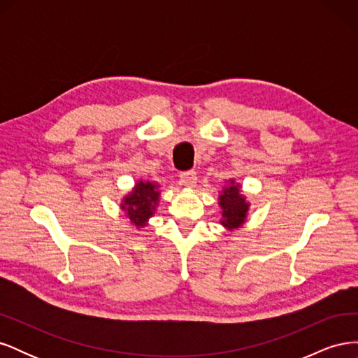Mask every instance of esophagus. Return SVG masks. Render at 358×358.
Wrapping results in <instances>:
<instances>
[{
  "label": "esophagus",
  "instance_id": "esophagus-1",
  "mask_svg": "<svg viewBox=\"0 0 358 358\" xmlns=\"http://www.w3.org/2000/svg\"><path fill=\"white\" fill-rule=\"evenodd\" d=\"M180 183L187 188H194L197 185V175L196 171H187L180 175Z\"/></svg>",
  "mask_w": 358,
  "mask_h": 358
}]
</instances>
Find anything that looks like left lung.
<instances>
[{
	"mask_svg": "<svg viewBox=\"0 0 358 358\" xmlns=\"http://www.w3.org/2000/svg\"><path fill=\"white\" fill-rule=\"evenodd\" d=\"M225 183L227 185L222 187L218 196V204L221 208L220 224L227 231H234L242 229L248 221L251 203L248 201V197L243 194L241 182H236V179L231 178L225 180Z\"/></svg>",
	"mask_w": 358,
	"mask_h": 358,
	"instance_id": "left-lung-1",
	"label": "left lung"
}]
</instances>
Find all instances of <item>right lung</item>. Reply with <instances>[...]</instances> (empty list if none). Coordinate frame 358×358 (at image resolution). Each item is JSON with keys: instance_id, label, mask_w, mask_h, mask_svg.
Wrapping results in <instances>:
<instances>
[{"instance_id": "right-lung-1", "label": "right lung", "mask_w": 358, "mask_h": 358, "mask_svg": "<svg viewBox=\"0 0 358 358\" xmlns=\"http://www.w3.org/2000/svg\"><path fill=\"white\" fill-rule=\"evenodd\" d=\"M161 197V185L154 180L138 179L134 182L131 191H128L121 199L119 208L125 213L133 229L142 230L149 224L157 212Z\"/></svg>"}]
</instances>
